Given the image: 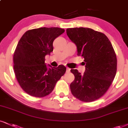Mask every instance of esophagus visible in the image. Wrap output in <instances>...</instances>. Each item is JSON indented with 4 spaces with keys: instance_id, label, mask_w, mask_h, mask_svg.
Segmentation results:
<instances>
[{
    "instance_id": "obj_1",
    "label": "esophagus",
    "mask_w": 128,
    "mask_h": 128,
    "mask_svg": "<svg viewBox=\"0 0 128 128\" xmlns=\"http://www.w3.org/2000/svg\"><path fill=\"white\" fill-rule=\"evenodd\" d=\"M70 71V69L69 68H66V72L67 73H69Z\"/></svg>"
}]
</instances>
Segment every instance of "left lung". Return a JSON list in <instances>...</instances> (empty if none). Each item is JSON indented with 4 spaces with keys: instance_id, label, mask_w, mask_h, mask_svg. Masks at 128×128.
<instances>
[{
    "instance_id": "8db88e82",
    "label": "left lung",
    "mask_w": 128,
    "mask_h": 128,
    "mask_svg": "<svg viewBox=\"0 0 128 128\" xmlns=\"http://www.w3.org/2000/svg\"><path fill=\"white\" fill-rule=\"evenodd\" d=\"M67 35L84 58V74L71 69L75 76L70 88L74 97L84 102L102 97L111 86L117 71V58L111 42L103 33L88 28H67Z\"/></svg>"
}]
</instances>
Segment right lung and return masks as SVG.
<instances>
[{
  "mask_svg": "<svg viewBox=\"0 0 128 128\" xmlns=\"http://www.w3.org/2000/svg\"><path fill=\"white\" fill-rule=\"evenodd\" d=\"M64 30L58 27H42L26 31L19 41L14 53V69L22 89L35 97L50 94L56 84L66 72L60 64L48 69L45 56L53 52L54 39Z\"/></svg>",
  "mask_w": 128,
  "mask_h": 128,
  "instance_id": "1",
  "label": "right lung"
}]
</instances>
